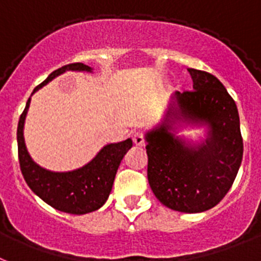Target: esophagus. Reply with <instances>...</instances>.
I'll return each instance as SVG.
<instances>
[{
    "label": "esophagus",
    "mask_w": 261,
    "mask_h": 261,
    "mask_svg": "<svg viewBox=\"0 0 261 261\" xmlns=\"http://www.w3.org/2000/svg\"><path fill=\"white\" fill-rule=\"evenodd\" d=\"M133 142H134L135 146H139V147L144 146L143 133H141V131H137V133H134V135H133Z\"/></svg>",
    "instance_id": "obj_1"
}]
</instances>
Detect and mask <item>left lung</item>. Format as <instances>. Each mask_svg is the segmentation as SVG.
<instances>
[{
  "instance_id": "8db88e82",
  "label": "left lung",
  "mask_w": 261,
  "mask_h": 261,
  "mask_svg": "<svg viewBox=\"0 0 261 261\" xmlns=\"http://www.w3.org/2000/svg\"><path fill=\"white\" fill-rule=\"evenodd\" d=\"M192 91L171 97L161 123L146 133L147 178L156 199L186 214L204 212L229 191L243 159L238 107L212 74L188 69ZM186 125L205 126L206 138L188 141Z\"/></svg>"
}]
</instances>
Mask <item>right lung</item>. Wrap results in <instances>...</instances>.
<instances>
[{
  "label": "right lung",
  "instance_id": "add662e5",
  "mask_svg": "<svg viewBox=\"0 0 261 261\" xmlns=\"http://www.w3.org/2000/svg\"><path fill=\"white\" fill-rule=\"evenodd\" d=\"M65 71L93 73V69L83 63H70L62 66L53 71L41 85L33 90L32 95ZM30 100L32 97L26 102L17 128L19 167L30 190L58 211L83 215L99 210L110 195L118 167L127 151L133 147V141L128 138L123 142L106 144L89 163L73 171L56 172L46 170L33 161L23 138V126Z\"/></svg>",
  "mask_w": 261,
  "mask_h": 261
}]
</instances>
